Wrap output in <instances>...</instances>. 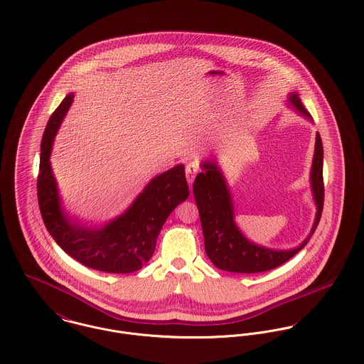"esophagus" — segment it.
I'll return each mask as SVG.
<instances>
[{"instance_id": "34e87169", "label": "esophagus", "mask_w": 364, "mask_h": 364, "mask_svg": "<svg viewBox=\"0 0 364 364\" xmlns=\"http://www.w3.org/2000/svg\"><path fill=\"white\" fill-rule=\"evenodd\" d=\"M200 164L197 161H190V162L186 163V177H187V181L190 186H193L194 183V178L196 176L200 173Z\"/></svg>"}]
</instances>
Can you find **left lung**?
I'll return each instance as SVG.
<instances>
[{
  "mask_svg": "<svg viewBox=\"0 0 364 364\" xmlns=\"http://www.w3.org/2000/svg\"><path fill=\"white\" fill-rule=\"evenodd\" d=\"M290 103L303 116L311 119L310 113L301 105L299 96L293 92ZM323 142L317 132L316 151L311 166V188L317 203L316 222L310 236L293 250H272L248 242L235 223L233 203L226 181L213 162H203L202 173L194 181V198L201 219L205 252L213 265L219 269L237 274L265 272L289 261L310 240L321 219L323 208Z\"/></svg>",
  "mask_w": 364,
  "mask_h": 364,
  "instance_id": "8db88e82",
  "label": "left lung"
}]
</instances>
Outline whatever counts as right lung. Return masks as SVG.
I'll return each instance as SVG.
<instances>
[{"mask_svg": "<svg viewBox=\"0 0 364 364\" xmlns=\"http://www.w3.org/2000/svg\"><path fill=\"white\" fill-rule=\"evenodd\" d=\"M73 100L74 95L65 96L51 114L41 139L38 200L43 222L57 244L82 265L112 274L135 272L151 259L167 216L190 194L184 166H174L155 177L124 215L102 229L70 220L61 209L50 154Z\"/></svg>", "mask_w": 364, "mask_h": 364, "instance_id": "obj_1", "label": "right lung"}]
</instances>
